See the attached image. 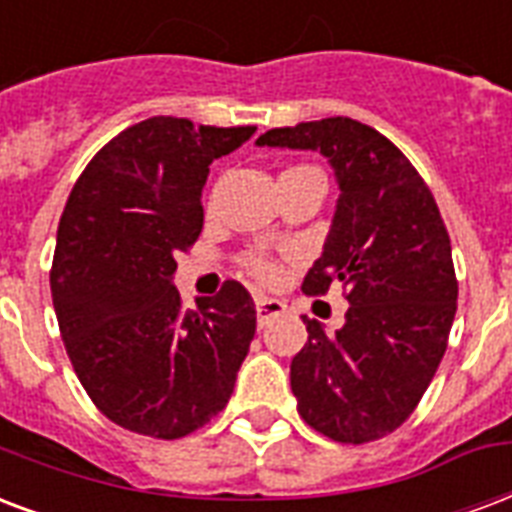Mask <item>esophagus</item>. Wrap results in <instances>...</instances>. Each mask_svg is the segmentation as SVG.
<instances>
[{
	"label": "esophagus",
	"instance_id": "34e87169",
	"mask_svg": "<svg viewBox=\"0 0 512 512\" xmlns=\"http://www.w3.org/2000/svg\"><path fill=\"white\" fill-rule=\"evenodd\" d=\"M255 308H257V322H260V325H268L273 317H282L284 311H287V306H284L282 300L265 298V295H257Z\"/></svg>",
	"mask_w": 512,
	"mask_h": 512
}]
</instances>
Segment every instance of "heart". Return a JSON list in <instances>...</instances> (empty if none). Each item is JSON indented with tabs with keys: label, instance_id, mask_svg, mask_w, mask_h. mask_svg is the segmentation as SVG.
<instances>
[{
	"label": "heart",
	"instance_id": "obj_1",
	"mask_svg": "<svg viewBox=\"0 0 512 512\" xmlns=\"http://www.w3.org/2000/svg\"><path fill=\"white\" fill-rule=\"evenodd\" d=\"M241 268H244L255 282H263V284L279 282V276H282L279 265L273 263L268 255H263V252H252V255L244 257V260H241Z\"/></svg>",
	"mask_w": 512,
	"mask_h": 512
}]
</instances>
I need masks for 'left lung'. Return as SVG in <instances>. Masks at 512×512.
<instances>
[{
  "label": "left lung",
  "instance_id": "left-lung-1",
  "mask_svg": "<svg viewBox=\"0 0 512 512\" xmlns=\"http://www.w3.org/2000/svg\"><path fill=\"white\" fill-rule=\"evenodd\" d=\"M257 144L319 150L341 187L303 292L338 284L349 311L335 333L303 317L308 343L290 365L298 413L338 443L386 438L416 411L446 354L459 295L446 222L413 163L360 120L271 128Z\"/></svg>",
  "mask_w": 512,
  "mask_h": 512
}]
</instances>
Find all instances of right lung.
<instances>
[{
  "mask_svg": "<svg viewBox=\"0 0 512 512\" xmlns=\"http://www.w3.org/2000/svg\"><path fill=\"white\" fill-rule=\"evenodd\" d=\"M255 131L147 117L109 139L69 193L50 268L58 330L93 405L128 432L185 438L233 395L255 338L252 295L228 279L187 311L171 276L204 228L209 163Z\"/></svg>",
  "mask_w": 512,
  "mask_h": 512,
  "instance_id": "1",
  "label": "right lung"
}]
</instances>
